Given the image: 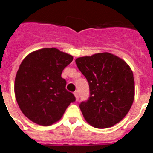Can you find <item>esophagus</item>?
Returning a JSON list of instances; mask_svg holds the SVG:
<instances>
[{"label":"esophagus","instance_id":"esophagus-1","mask_svg":"<svg viewBox=\"0 0 153 153\" xmlns=\"http://www.w3.org/2000/svg\"><path fill=\"white\" fill-rule=\"evenodd\" d=\"M74 97H75V98H76V100H79V92L78 91L74 92Z\"/></svg>","mask_w":153,"mask_h":153}]
</instances>
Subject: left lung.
Masks as SVG:
<instances>
[{
  "label": "left lung",
  "instance_id": "8db88e82",
  "mask_svg": "<svg viewBox=\"0 0 153 153\" xmlns=\"http://www.w3.org/2000/svg\"><path fill=\"white\" fill-rule=\"evenodd\" d=\"M75 62L89 82V99L79 105L86 122L104 129L121 121L134 99V79L128 64L108 53L79 57Z\"/></svg>",
  "mask_w": 153,
  "mask_h": 153
}]
</instances>
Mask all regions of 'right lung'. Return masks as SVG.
<instances>
[{"label":"right lung","mask_w":153,"mask_h":153,"mask_svg":"<svg viewBox=\"0 0 153 153\" xmlns=\"http://www.w3.org/2000/svg\"><path fill=\"white\" fill-rule=\"evenodd\" d=\"M72 60V56L56 48L38 49L25 57L16 73L14 89L19 107L30 120L50 126L75 101L61 77Z\"/></svg>","instance_id":"1"}]
</instances>
